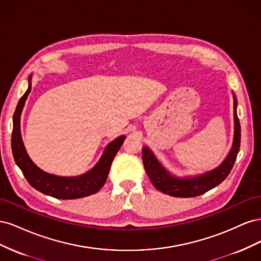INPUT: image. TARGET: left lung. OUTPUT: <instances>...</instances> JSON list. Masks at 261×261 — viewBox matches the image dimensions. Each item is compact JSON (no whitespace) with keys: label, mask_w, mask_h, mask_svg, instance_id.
Wrapping results in <instances>:
<instances>
[{"label":"left lung","mask_w":261,"mask_h":261,"mask_svg":"<svg viewBox=\"0 0 261 261\" xmlns=\"http://www.w3.org/2000/svg\"><path fill=\"white\" fill-rule=\"evenodd\" d=\"M236 107H238V101L234 97V140L231 151L220 167L206 174L187 178L174 177L165 171L147 147L143 149V163L146 173L158 191L173 197L188 198V197H196L207 193L222 183L230 174L241 146V125Z\"/></svg>","instance_id":"left-lung-1"}]
</instances>
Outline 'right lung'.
<instances>
[{
    "instance_id": "right-lung-1",
    "label": "right lung",
    "mask_w": 261,
    "mask_h": 261,
    "mask_svg": "<svg viewBox=\"0 0 261 261\" xmlns=\"http://www.w3.org/2000/svg\"><path fill=\"white\" fill-rule=\"evenodd\" d=\"M30 90L31 76H29L28 89L18 101L13 116L12 150L15 162L21 170L23 176L37 191L58 199H76L96 194L105 185L112 161L123 145L125 136H120L112 143H110L96 167L84 175L63 177L45 173L30 160L20 135V114Z\"/></svg>"
}]
</instances>
